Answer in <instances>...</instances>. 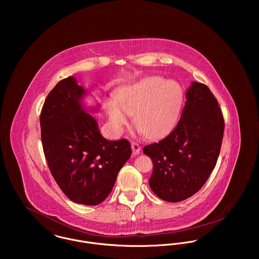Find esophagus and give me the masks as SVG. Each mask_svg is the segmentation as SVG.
<instances>
[{
  "label": "esophagus",
  "instance_id": "esophagus-1",
  "mask_svg": "<svg viewBox=\"0 0 259 259\" xmlns=\"http://www.w3.org/2000/svg\"><path fill=\"white\" fill-rule=\"evenodd\" d=\"M132 149H133V154L137 155L141 152V146L138 145L137 143H133L132 144Z\"/></svg>",
  "mask_w": 259,
  "mask_h": 259
}]
</instances>
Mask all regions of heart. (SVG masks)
<instances>
[{
	"label": "heart",
	"mask_w": 259,
	"mask_h": 259,
	"mask_svg": "<svg viewBox=\"0 0 259 259\" xmlns=\"http://www.w3.org/2000/svg\"><path fill=\"white\" fill-rule=\"evenodd\" d=\"M114 100L107 102V113L111 126L121 132L128 124V115L141 133L149 138L166 136L176 125L184 92L179 82L160 76L146 77L136 83L120 88Z\"/></svg>",
	"instance_id": "obj_1"
}]
</instances>
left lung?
Returning <instances> with one entry per match:
<instances>
[{
    "label": "left lung",
    "mask_w": 259,
    "mask_h": 259,
    "mask_svg": "<svg viewBox=\"0 0 259 259\" xmlns=\"http://www.w3.org/2000/svg\"><path fill=\"white\" fill-rule=\"evenodd\" d=\"M174 131L143 148L152 160L148 184L162 200L179 202L193 195L213 170L222 147L224 120L207 85L192 81Z\"/></svg>",
    "instance_id": "obj_1"
}]
</instances>
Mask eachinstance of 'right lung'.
Wrapping results in <instances>:
<instances>
[{"mask_svg": "<svg viewBox=\"0 0 259 259\" xmlns=\"http://www.w3.org/2000/svg\"><path fill=\"white\" fill-rule=\"evenodd\" d=\"M88 91L74 76L59 81L48 95L39 122L49 168L63 192L75 203L97 205L111 193L117 174L132 155L130 143L109 141L89 113Z\"/></svg>", "mask_w": 259, "mask_h": 259, "instance_id": "right-lung-1", "label": "right lung"}]
</instances>
